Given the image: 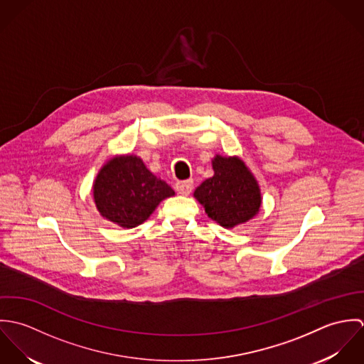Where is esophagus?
<instances>
[{
	"label": "esophagus",
	"mask_w": 364,
	"mask_h": 364,
	"mask_svg": "<svg viewBox=\"0 0 364 364\" xmlns=\"http://www.w3.org/2000/svg\"><path fill=\"white\" fill-rule=\"evenodd\" d=\"M175 189L179 195H183V196H188L191 195L192 189H193V182L192 181H183V182H178L175 185Z\"/></svg>",
	"instance_id": "esophagus-1"
}]
</instances>
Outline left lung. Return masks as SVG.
Masks as SVG:
<instances>
[{
  "label": "left lung",
  "instance_id": "obj_1",
  "mask_svg": "<svg viewBox=\"0 0 364 364\" xmlns=\"http://www.w3.org/2000/svg\"><path fill=\"white\" fill-rule=\"evenodd\" d=\"M214 175L196 188L193 196L211 220L224 228H234L254 218L262 206L257 178L240 156L215 154Z\"/></svg>",
  "mask_w": 364,
  "mask_h": 364
}]
</instances>
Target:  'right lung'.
I'll use <instances>...</instances> for the list:
<instances>
[{"label": "right lung", "mask_w": 364, "mask_h": 364, "mask_svg": "<svg viewBox=\"0 0 364 364\" xmlns=\"http://www.w3.org/2000/svg\"><path fill=\"white\" fill-rule=\"evenodd\" d=\"M94 202L107 221L123 228L143 224L173 189L134 154L109 158L92 183Z\"/></svg>", "instance_id": "right-lung-1"}]
</instances>
